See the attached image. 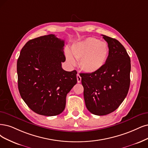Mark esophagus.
I'll return each mask as SVG.
<instances>
[{"label": "esophagus", "instance_id": "1", "mask_svg": "<svg viewBox=\"0 0 148 148\" xmlns=\"http://www.w3.org/2000/svg\"><path fill=\"white\" fill-rule=\"evenodd\" d=\"M77 82H78V83H80V82H81L82 78H81V77H80V75H79V74H77Z\"/></svg>", "mask_w": 148, "mask_h": 148}]
</instances>
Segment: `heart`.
I'll return each mask as SVG.
<instances>
[{
  "instance_id": "1",
  "label": "heart",
  "mask_w": 148,
  "mask_h": 148,
  "mask_svg": "<svg viewBox=\"0 0 148 148\" xmlns=\"http://www.w3.org/2000/svg\"><path fill=\"white\" fill-rule=\"evenodd\" d=\"M108 47L104 42L95 38H88L75 43L71 47V54L66 53L67 61L71 64L80 60V68L88 73H93L105 65L108 56Z\"/></svg>"
}]
</instances>
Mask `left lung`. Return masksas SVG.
Listing matches in <instances>:
<instances>
[{
	"label": "left lung",
	"instance_id": "1",
	"mask_svg": "<svg viewBox=\"0 0 148 148\" xmlns=\"http://www.w3.org/2000/svg\"><path fill=\"white\" fill-rule=\"evenodd\" d=\"M102 36L109 49L105 65L95 73L80 74L86 107L99 116L116 110L128 93L130 82V58L125 49L114 38Z\"/></svg>",
	"mask_w": 148,
	"mask_h": 148
}]
</instances>
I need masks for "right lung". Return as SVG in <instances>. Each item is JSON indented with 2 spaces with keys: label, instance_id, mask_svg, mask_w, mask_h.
Here are the masks:
<instances>
[{
  "label": "right lung",
  "instance_id": "add662e5",
  "mask_svg": "<svg viewBox=\"0 0 148 148\" xmlns=\"http://www.w3.org/2000/svg\"><path fill=\"white\" fill-rule=\"evenodd\" d=\"M64 41L55 35L29 40L17 62L18 89L22 99L34 112L56 116L63 112L66 97L77 84V71H66Z\"/></svg>",
  "mask_w": 148,
  "mask_h": 148
}]
</instances>
